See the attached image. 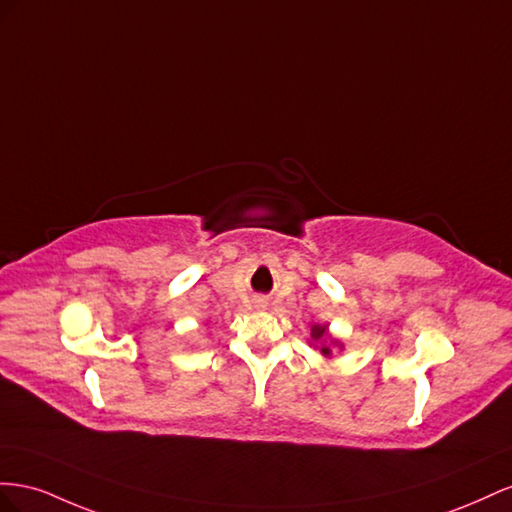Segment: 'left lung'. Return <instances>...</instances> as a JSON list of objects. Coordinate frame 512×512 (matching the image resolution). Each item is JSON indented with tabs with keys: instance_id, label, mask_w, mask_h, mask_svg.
<instances>
[{
	"instance_id": "left-lung-1",
	"label": "left lung",
	"mask_w": 512,
	"mask_h": 512,
	"mask_svg": "<svg viewBox=\"0 0 512 512\" xmlns=\"http://www.w3.org/2000/svg\"><path fill=\"white\" fill-rule=\"evenodd\" d=\"M324 334H326V326H313L311 328V337L315 339V341H319V339H324ZM321 354L324 356H328L330 354V347H321Z\"/></svg>"
}]
</instances>
